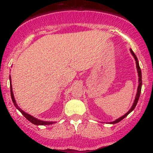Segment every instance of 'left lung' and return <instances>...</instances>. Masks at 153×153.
<instances>
[{
    "label": "left lung",
    "instance_id": "left-lung-1",
    "mask_svg": "<svg viewBox=\"0 0 153 153\" xmlns=\"http://www.w3.org/2000/svg\"><path fill=\"white\" fill-rule=\"evenodd\" d=\"M129 50H130L131 54H132V56H133V58H135V64H136L137 72H138V89H137V93H136V95H135V100H134L133 104H132V106H131V108H130V109H129V110L128 111V112H126V113L125 114V115H123V116L120 117L119 118H118V119H116V120H115V121H112V122H109V124H116V123L120 122V121H121V120H123L124 118H126V117L127 116V115H129V114L130 113V112H132V111L134 109H135V106H136L137 103H138V99H139L140 94H141V86H142V75H141V68H140L139 63H138V58H137V57H136V55H135V54L134 53L133 51L132 50V49H129Z\"/></svg>",
    "mask_w": 153,
    "mask_h": 153
}]
</instances>
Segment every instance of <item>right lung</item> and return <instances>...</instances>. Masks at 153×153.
Segmentation results:
<instances>
[{
  "instance_id": "obj_1",
  "label": "right lung",
  "mask_w": 153,
  "mask_h": 153,
  "mask_svg": "<svg viewBox=\"0 0 153 153\" xmlns=\"http://www.w3.org/2000/svg\"><path fill=\"white\" fill-rule=\"evenodd\" d=\"M10 91H11V98H12V102H13L14 105H15V107L17 108V109H18V110L20 111V112L22 113V115H24V117H25L26 118H27V120H28L29 121H30L31 123H32L33 124L35 125H50V124H54V123H56L55 122V121H41V120H39L38 119V118H35V117L32 116L31 115H29V114L27 113V112H25L24 111H23L22 109H21V108L19 107V106H18V104H17L16 101H15V97H14V94H13V92H12V84H11V77L10 76Z\"/></svg>"
}]
</instances>
